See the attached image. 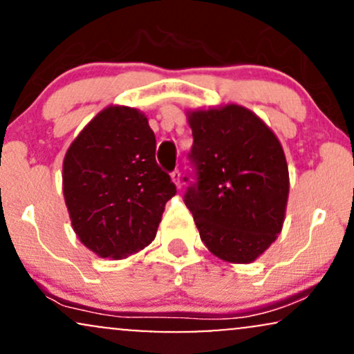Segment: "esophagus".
<instances>
[{"mask_svg": "<svg viewBox=\"0 0 354 354\" xmlns=\"http://www.w3.org/2000/svg\"><path fill=\"white\" fill-rule=\"evenodd\" d=\"M171 180H173L174 185H176L178 188H180V186H181V173H180V169H174V171L171 173Z\"/></svg>", "mask_w": 354, "mask_h": 354, "instance_id": "34e87169", "label": "esophagus"}]
</instances>
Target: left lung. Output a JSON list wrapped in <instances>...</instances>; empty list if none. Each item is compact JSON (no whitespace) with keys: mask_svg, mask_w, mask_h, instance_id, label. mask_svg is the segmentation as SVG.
I'll list each match as a JSON object with an SVG mask.
<instances>
[{"mask_svg":"<svg viewBox=\"0 0 354 354\" xmlns=\"http://www.w3.org/2000/svg\"><path fill=\"white\" fill-rule=\"evenodd\" d=\"M188 121L193 171L183 178L185 205L201 241L225 261H254L283 228L290 174L281 145L238 104L193 111Z\"/></svg>","mask_w":354,"mask_h":354,"instance_id":"left-lung-1","label":"left lung"}]
</instances>
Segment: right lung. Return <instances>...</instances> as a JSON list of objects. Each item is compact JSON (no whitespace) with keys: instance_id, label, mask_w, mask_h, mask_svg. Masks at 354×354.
<instances>
[{"instance_id":"obj_1","label":"right lung","mask_w":354,"mask_h":354,"mask_svg":"<svg viewBox=\"0 0 354 354\" xmlns=\"http://www.w3.org/2000/svg\"><path fill=\"white\" fill-rule=\"evenodd\" d=\"M154 153L146 116L126 106L98 113L68 149L63 193L73 230L101 258H124L156 236L176 186Z\"/></svg>"}]
</instances>
